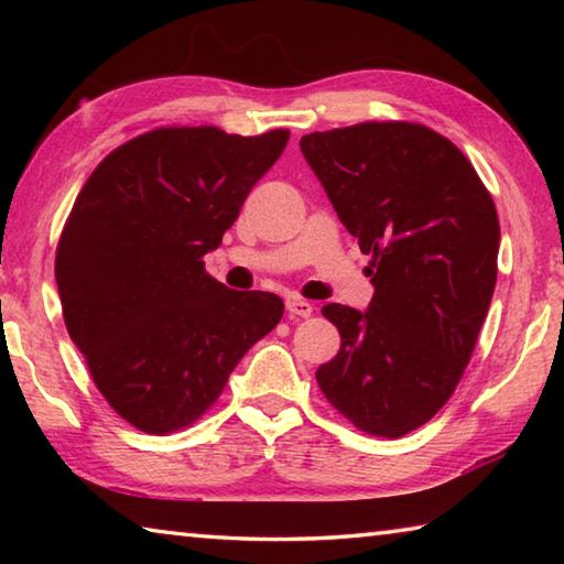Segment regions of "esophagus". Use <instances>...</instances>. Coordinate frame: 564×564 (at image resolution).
<instances>
[{
  "label": "esophagus",
  "mask_w": 564,
  "mask_h": 564,
  "mask_svg": "<svg viewBox=\"0 0 564 564\" xmlns=\"http://www.w3.org/2000/svg\"><path fill=\"white\" fill-rule=\"evenodd\" d=\"M285 311H289L293 318H308L313 313V305L308 301L299 299V295H293V299L285 301Z\"/></svg>",
  "instance_id": "obj_1"
}]
</instances>
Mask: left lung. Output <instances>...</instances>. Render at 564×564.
I'll return each instance as SVG.
<instances>
[{
	"instance_id": "1",
	"label": "left lung",
	"mask_w": 564,
	"mask_h": 564,
	"mask_svg": "<svg viewBox=\"0 0 564 564\" xmlns=\"http://www.w3.org/2000/svg\"><path fill=\"white\" fill-rule=\"evenodd\" d=\"M301 151L373 256L368 311L323 305L340 350L316 380L358 431L408 435L451 400L488 316L500 248L492 196L463 151L423 123L313 131Z\"/></svg>"
}]
</instances>
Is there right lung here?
Here are the masks:
<instances>
[{
    "mask_svg": "<svg viewBox=\"0 0 564 564\" xmlns=\"http://www.w3.org/2000/svg\"><path fill=\"white\" fill-rule=\"evenodd\" d=\"M289 137L154 129L113 149L76 196L54 265L64 323L99 393L139 431L196 423L279 326V295L226 289L204 256Z\"/></svg>",
    "mask_w": 564,
    "mask_h": 564,
    "instance_id": "right-lung-1",
    "label": "right lung"
}]
</instances>
